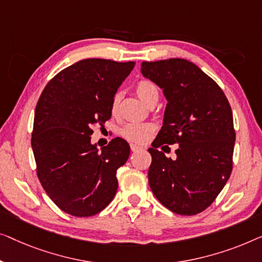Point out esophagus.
Masks as SVG:
<instances>
[{"label":"esophagus","mask_w":262,"mask_h":262,"mask_svg":"<svg viewBox=\"0 0 262 262\" xmlns=\"http://www.w3.org/2000/svg\"><path fill=\"white\" fill-rule=\"evenodd\" d=\"M130 149H132V152H139V150H143V147L135 145V143H132Z\"/></svg>","instance_id":"obj_1"}]
</instances>
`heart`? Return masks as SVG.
<instances>
[{
    "label": "heart",
    "mask_w": 262,
    "mask_h": 262,
    "mask_svg": "<svg viewBox=\"0 0 262 262\" xmlns=\"http://www.w3.org/2000/svg\"><path fill=\"white\" fill-rule=\"evenodd\" d=\"M136 95L140 99L147 105L152 102H157L159 98V88L153 80L150 79H141L136 83L135 85ZM121 99V94L117 93L110 102V113L115 115L119 110V104ZM156 130V126L153 123H142V122H129L126 126L121 128L120 134L128 141L135 143H146L152 138L153 133Z\"/></svg>",
    "instance_id": "b5f03b06"
}]
</instances>
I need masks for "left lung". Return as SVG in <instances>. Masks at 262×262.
Returning <instances> with one entry per match:
<instances>
[{
    "instance_id": "obj_1",
    "label": "left lung",
    "mask_w": 262,
    "mask_h": 262,
    "mask_svg": "<svg viewBox=\"0 0 262 262\" xmlns=\"http://www.w3.org/2000/svg\"><path fill=\"white\" fill-rule=\"evenodd\" d=\"M141 73L164 91V122L148 148V183L164 206L196 215L211 205L233 169V113L222 89L193 62L172 58L142 61ZM179 143L176 160L157 150Z\"/></svg>"
}]
</instances>
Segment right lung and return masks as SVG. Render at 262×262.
<instances>
[{
	"label": "right lung",
	"instance_id": "obj_1",
	"mask_svg": "<svg viewBox=\"0 0 262 262\" xmlns=\"http://www.w3.org/2000/svg\"><path fill=\"white\" fill-rule=\"evenodd\" d=\"M134 65L84 59L54 76L40 95L32 133L36 174L66 213L93 216L115 197L116 171L126 164L130 147L115 138L98 150L90 135L112 117L110 102Z\"/></svg>",
	"mask_w": 262,
	"mask_h": 262
}]
</instances>
